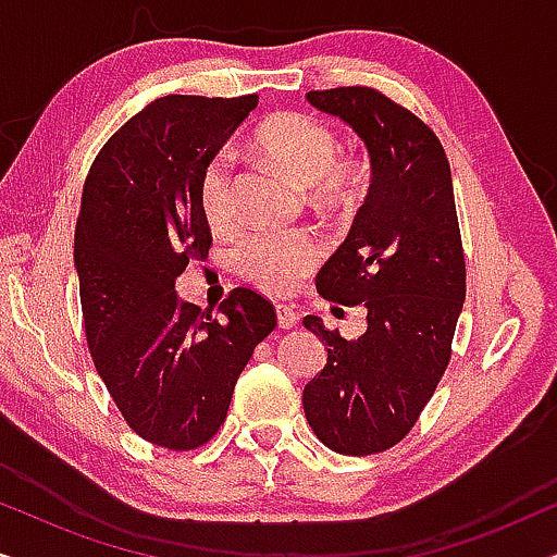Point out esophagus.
Masks as SVG:
<instances>
[{
    "label": "esophagus",
    "instance_id": "1",
    "mask_svg": "<svg viewBox=\"0 0 557 557\" xmlns=\"http://www.w3.org/2000/svg\"><path fill=\"white\" fill-rule=\"evenodd\" d=\"M276 319L281 330H292V326H296V322H299V311L288 307V304H276Z\"/></svg>",
    "mask_w": 557,
    "mask_h": 557
}]
</instances>
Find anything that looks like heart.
<instances>
[{"label": "heart", "instance_id": "b5f03b06", "mask_svg": "<svg viewBox=\"0 0 557 557\" xmlns=\"http://www.w3.org/2000/svg\"><path fill=\"white\" fill-rule=\"evenodd\" d=\"M256 144L281 172L304 187L319 185L337 197L352 185V166L337 162V136L307 113H276L256 132ZM200 208L210 227H227L235 220L233 164L215 154L200 174ZM322 258V240L309 231H261L235 248V269L250 284L271 294H288L304 273Z\"/></svg>", "mask_w": 557, "mask_h": 557}]
</instances>
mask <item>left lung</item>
<instances>
[{
	"label": "left lung",
	"mask_w": 557,
	"mask_h": 557,
	"mask_svg": "<svg viewBox=\"0 0 557 557\" xmlns=\"http://www.w3.org/2000/svg\"><path fill=\"white\" fill-rule=\"evenodd\" d=\"M307 101L360 136L372 180L347 240L317 276L324 299L362 304L368 330L345 339L304 317L326 349L324 370L304 387V413L332 451L377 454L431 400L467 299L451 166L436 134L377 90H309Z\"/></svg>",
	"instance_id": "1"
}]
</instances>
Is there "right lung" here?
Returning a JSON list of instances; mask_svg holds the SVG:
<instances>
[{
	"label": "right lung",
	"instance_id": "add662e5",
	"mask_svg": "<svg viewBox=\"0 0 557 557\" xmlns=\"http://www.w3.org/2000/svg\"><path fill=\"white\" fill-rule=\"evenodd\" d=\"M258 96H164L128 119L90 166L78 225L83 322L96 370L144 441L189 451L215 436L273 304L233 288L220 317L182 301L174 281L208 256L200 174Z\"/></svg>",
	"mask_w": 557,
	"mask_h": 557
}]
</instances>
